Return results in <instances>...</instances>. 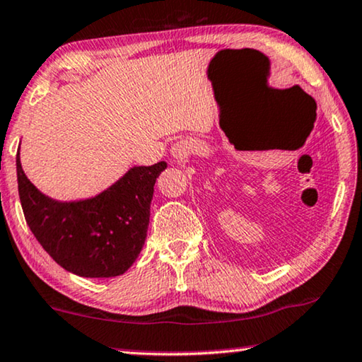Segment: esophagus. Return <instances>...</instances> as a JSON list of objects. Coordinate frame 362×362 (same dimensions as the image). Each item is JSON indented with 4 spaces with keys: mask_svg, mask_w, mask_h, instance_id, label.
Instances as JSON below:
<instances>
[{
    "mask_svg": "<svg viewBox=\"0 0 362 362\" xmlns=\"http://www.w3.org/2000/svg\"><path fill=\"white\" fill-rule=\"evenodd\" d=\"M180 152H182V148H180V147H177V148H175V157H177V156H180Z\"/></svg>",
    "mask_w": 362,
    "mask_h": 362,
    "instance_id": "obj_1",
    "label": "esophagus"
}]
</instances>
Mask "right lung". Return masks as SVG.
Segmentation results:
<instances>
[{"mask_svg": "<svg viewBox=\"0 0 362 362\" xmlns=\"http://www.w3.org/2000/svg\"><path fill=\"white\" fill-rule=\"evenodd\" d=\"M167 163L132 167L107 190L88 200L57 202L24 175L16 156L23 214L41 247L57 264L84 278L127 272L144 247L153 185Z\"/></svg>", "mask_w": 362, "mask_h": 362, "instance_id": "right-lung-1", "label": "right lung"}]
</instances>
